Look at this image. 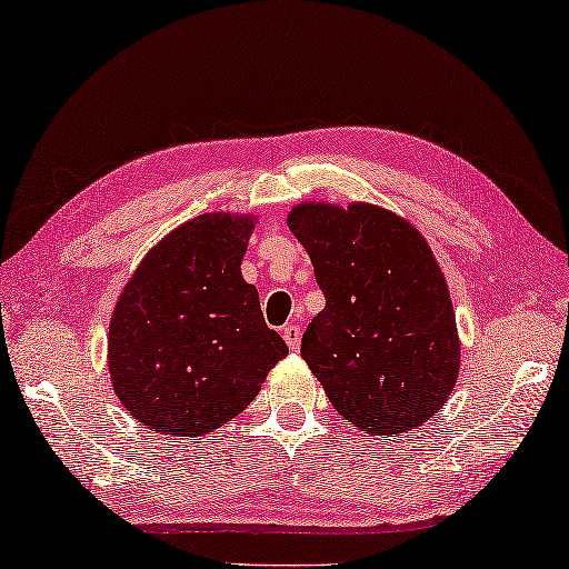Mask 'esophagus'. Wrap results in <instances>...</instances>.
<instances>
[{
    "instance_id": "esophagus-1",
    "label": "esophagus",
    "mask_w": 569,
    "mask_h": 569,
    "mask_svg": "<svg viewBox=\"0 0 569 569\" xmlns=\"http://www.w3.org/2000/svg\"><path fill=\"white\" fill-rule=\"evenodd\" d=\"M282 338L287 340V346H289V348H292V350H299V346H301V328H299V326H295V323L284 326V328H282Z\"/></svg>"
}]
</instances>
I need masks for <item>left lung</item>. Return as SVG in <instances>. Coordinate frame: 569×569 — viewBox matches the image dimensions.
Instances as JSON below:
<instances>
[{"instance_id": "1", "label": "left lung", "mask_w": 569, "mask_h": 569, "mask_svg": "<svg viewBox=\"0 0 569 569\" xmlns=\"http://www.w3.org/2000/svg\"><path fill=\"white\" fill-rule=\"evenodd\" d=\"M287 226L326 297L301 358L333 409L370 436L438 416L458 382L460 338L443 270L419 229L365 201H305Z\"/></svg>"}]
</instances>
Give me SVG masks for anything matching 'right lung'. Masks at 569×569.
Masks as SVG:
<instances>
[{
    "instance_id": "add662e5",
    "label": "right lung",
    "mask_w": 569,
    "mask_h": 569,
    "mask_svg": "<svg viewBox=\"0 0 569 569\" xmlns=\"http://www.w3.org/2000/svg\"><path fill=\"white\" fill-rule=\"evenodd\" d=\"M256 223L201 213L150 248L121 289L107 360L121 407L141 426L194 440L217 431L289 352L241 274Z\"/></svg>"
}]
</instances>
